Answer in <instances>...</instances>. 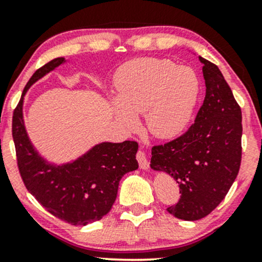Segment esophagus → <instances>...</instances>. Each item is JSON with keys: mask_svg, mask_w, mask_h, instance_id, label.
<instances>
[{"mask_svg": "<svg viewBox=\"0 0 262 262\" xmlns=\"http://www.w3.org/2000/svg\"><path fill=\"white\" fill-rule=\"evenodd\" d=\"M137 160L139 162V166L140 169L146 170L149 167V160L146 158V154L143 151V150H138L137 152Z\"/></svg>", "mask_w": 262, "mask_h": 262, "instance_id": "34e87169", "label": "esophagus"}]
</instances>
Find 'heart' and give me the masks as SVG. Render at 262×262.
Instances as JSON below:
<instances>
[{"label": "heart", "instance_id": "heart-1", "mask_svg": "<svg viewBox=\"0 0 262 262\" xmlns=\"http://www.w3.org/2000/svg\"><path fill=\"white\" fill-rule=\"evenodd\" d=\"M117 103L113 111L124 127L145 112L146 125L159 138H171L187 125L196 104L200 81L188 66L167 59L139 58L125 62L113 80Z\"/></svg>", "mask_w": 262, "mask_h": 262}]
</instances>
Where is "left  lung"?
<instances>
[{
	"label": "left lung",
	"mask_w": 262,
	"mask_h": 262,
	"mask_svg": "<svg viewBox=\"0 0 262 262\" xmlns=\"http://www.w3.org/2000/svg\"><path fill=\"white\" fill-rule=\"evenodd\" d=\"M206 97L193 124L176 139L151 149V169L179 183L180 196L167 208L173 217L208 215L235 181L242 162V110L218 66L201 58Z\"/></svg>",
	"instance_id": "obj_1"
}]
</instances>
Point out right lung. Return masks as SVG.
Listing matches in <instances>:
<instances>
[{
    "label": "right lung",
    "instance_id": "1",
    "mask_svg": "<svg viewBox=\"0 0 262 262\" xmlns=\"http://www.w3.org/2000/svg\"><path fill=\"white\" fill-rule=\"evenodd\" d=\"M65 62L56 58L38 69L23 90L12 118L17 165L26 188L54 217L73 225L100 221L112 208L123 175L138 169L137 141L101 143L69 164L52 165L38 154L23 121L25 95L35 81Z\"/></svg>",
    "mask_w": 262,
    "mask_h": 262
}]
</instances>
